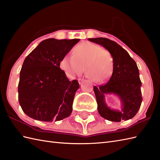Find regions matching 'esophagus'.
<instances>
[{
    "label": "esophagus",
    "mask_w": 160,
    "mask_h": 160,
    "mask_svg": "<svg viewBox=\"0 0 160 160\" xmlns=\"http://www.w3.org/2000/svg\"><path fill=\"white\" fill-rule=\"evenodd\" d=\"M83 81H84V80H83V79H78V81H79V84H81V83H82V82H83Z\"/></svg>",
    "instance_id": "obj_1"
}]
</instances>
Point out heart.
Wrapping results in <instances>:
<instances>
[{
    "label": "heart",
    "mask_w": 160,
    "mask_h": 160,
    "mask_svg": "<svg viewBox=\"0 0 160 160\" xmlns=\"http://www.w3.org/2000/svg\"><path fill=\"white\" fill-rule=\"evenodd\" d=\"M113 58L110 52L100 46L84 42L73 49V55H66L60 62L61 68L67 75L74 77L83 72L94 83H103L111 76Z\"/></svg>",
    "instance_id": "1"
}]
</instances>
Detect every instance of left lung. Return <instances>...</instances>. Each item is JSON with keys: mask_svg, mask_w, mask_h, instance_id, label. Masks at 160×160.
Instances as JSON below:
<instances>
[{"mask_svg": "<svg viewBox=\"0 0 160 160\" xmlns=\"http://www.w3.org/2000/svg\"><path fill=\"white\" fill-rule=\"evenodd\" d=\"M88 40L107 49L113 62V72L108 82L98 88L94 87L99 114L112 122L131 119L136 116L142 101V83L136 62L114 41L105 38H88ZM107 94H113L119 98L122 102L120 110L108 107L105 102Z\"/></svg>", "mask_w": 160, "mask_h": 160, "instance_id": "8db88e82", "label": "left lung"}]
</instances>
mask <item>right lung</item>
Instances as JSON below:
<instances>
[{"instance_id":"add662e5","label":"right lung","mask_w":160,"mask_h":160,"mask_svg":"<svg viewBox=\"0 0 160 160\" xmlns=\"http://www.w3.org/2000/svg\"><path fill=\"white\" fill-rule=\"evenodd\" d=\"M80 40H43L24 59L20 72L18 100L30 118L45 122L61 120L72 111L77 80L69 81L60 62Z\"/></svg>"}]
</instances>
